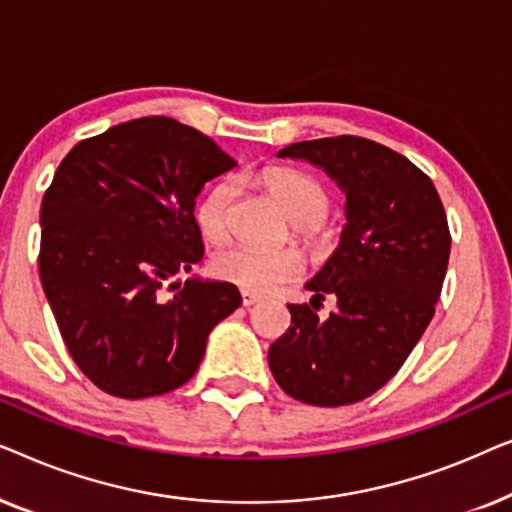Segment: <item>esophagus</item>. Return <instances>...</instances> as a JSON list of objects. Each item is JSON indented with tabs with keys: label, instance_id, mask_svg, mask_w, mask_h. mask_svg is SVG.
Listing matches in <instances>:
<instances>
[{
	"label": "esophagus",
	"instance_id": "34e87169",
	"mask_svg": "<svg viewBox=\"0 0 512 512\" xmlns=\"http://www.w3.org/2000/svg\"><path fill=\"white\" fill-rule=\"evenodd\" d=\"M256 303H261V296H256V293H251V291H242V305L244 307H251Z\"/></svg>",
	"mask_w": 512,
	"mask_h": 512
}]
</instances>
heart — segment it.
<instances>
[{
  "instance_id": "1",
  "label": "heart",
  "mask_w": 512,
  "mask_h": 512,
  "mask_svg": "<svg viewBox=\"0 0 512 512\" xmlns=\"http://www.w3.org/2000/svg\"><path fill=\"white\" fill-rule=\"evenodd\" d=\"M268 188L284 214L296 223V233L307 242L326 244L328 235L321 221L328 214V195L312 177L293 170H268L263 174ZM237 198L233 179H221L209 188L198 205V226L209 242H226L230 216ZM212 272L223 282L251 293H270L279 284L291 282L305 272V256L298 249L256 251L251 247H228L212 258Z\"/></svg>"
}]
</instances>
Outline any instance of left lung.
<instances>
[{"label": "left lung", "instance_id": "1", "mask_svg": "<svg viewBox=\"0 0 512 512\" xmlns=\"http://www.w3.org/2000/svg\"><path fill=\"white\" fill-rule=\"evenodd\" d=\"M279 158L305 160L345 193L340 244L289 305L291 326L268 363L296 401L335 408L363 401L398 373L436 312L450 261V228L436 186L401 153L363 137L296 142ZM333 295L339 310L319 320Z\"/></svg>", "mask_w": 512, "mask_h": 512}]
</instances>
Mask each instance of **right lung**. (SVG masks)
<instances>
[{
  "label": "right lung",
  "mask_w": 512,
  "mask_h": 512,
  "mask_svg": "<svg viewBox=\"0 0 512 512\" xmlns=\"http://www.w3.org/2000/svg\"><path fill=\"white\" fill-rule=\"evenodd\" d=\"M235 165L165 116L114 125L60 163L41 202L39 277L95 387L118 398L181 387L212 328L242 305L235 284L177 279L205 256L195 198ZM167 288L178 293L167 299Z\"/></svg>",
  "instance_id": "obj_1"
}]
</instances>
